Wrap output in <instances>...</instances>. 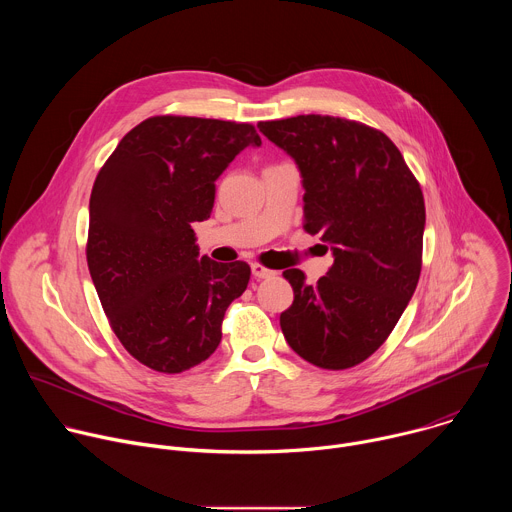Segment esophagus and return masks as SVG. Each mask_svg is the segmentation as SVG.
I'll list each match as a JSON object with an SVG mask.
<instances>
[{"label":"esophagus","mask_w":512,"mask_h":512,"mask_svg":"<svg viewBox=\"0 0 512 512\" xmlns=\"http://www.w3.org/2000/svg\"><path fill=\"white\" fill-rule=\"evenodd\" d=\"M251 271H253V277H255V279H265V277L275 275V271L269 269V267H265L263 263H253V265H251Z\"/></svg>","instance_id":"esophagus-1"}]
</instances>
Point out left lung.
<instances>
[{
  "instance_id": "8db88e82",
  "label": "left lung",
  "mask_w": 512,
  "mask_h": 512,
  "mask_svg": "<svg viewBox=\"0 0 512 512\" xmlns=\"http://www.w3.org/2000/svg\"><path fill=\"white\" fill-rule=\"evenodd\" d=\"M259 131L296 160L304 229L332 245L334 265L306 285L283 277L294 304L281 316L287 344L304 360L344 371L389 338L421 273L425 202L397 145L379 129L330 115L261 121Z\"/></svg>"
}]
</instances>
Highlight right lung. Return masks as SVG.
Segmentation results:
<instances>
[{"instance_id": "1", "label": "right lung", "mask_w": 512, "mask_h": 512, "mask_svg": "<svg viewBox=\"0 0 512 512\" xmlns=\"http://www.w3.org/2000/svg\"><path fill=\"white\" fill-rule=\"evenodd\" d=\"M247 145H261L251 123L156 115L97 174L89 271L111 330L152 371L176 375L204 362L247 289L251 267L198 259L192 231L210 218L216 178Z\"/></svg>"}]
</instances>
